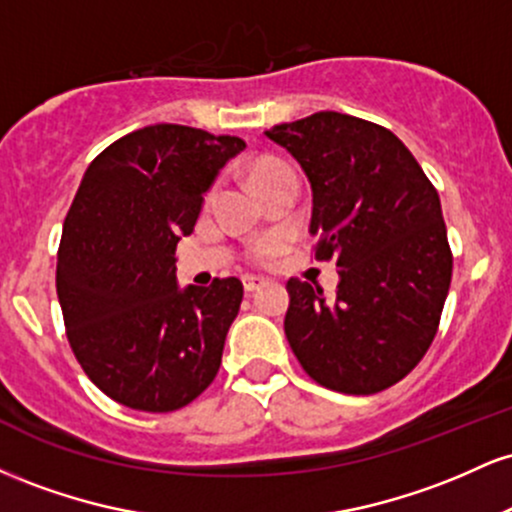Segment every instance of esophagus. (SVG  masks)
Segmentation results:
<instances>
[{"mask_svg": "<svg viewBox=\"0 0 512 512\" xmlns=\"http://www.w3.org/2000/svg\"><path fill=\"white\" fill-rule=\"evenodd\" d=\"M243 286H245V291H248V293H255L264 286V279H262V276H245Z\"/></svg>", "mask_w": 512, "mask_h": 512, "instance_id": "esophagus-1", "label": "esophagus"}]
</instances>
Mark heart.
I'll list each match as a JSON object with an SVG mask.
<instances>
[{
  "label": "heart",
  "instance_id": "heart-1",
  "mask_svg": "<svg viewBox=\"0 0 512 512\" xmlns=\"http://www.w3.org/2000/svg\"><path fill=\"white\" fill-rule=\"evenodd\" d=\"M284 175H296V173H293V168L289 166V163L281 161V158H274V156L257 158V161H252L248 168V180L255 192L264 190L269 182L284 178ZM211 197H214V190L209 192L207 199H211ZM281 250H284V238L267 236V238L255 240V243L250 245L248 257H250V262H255V264H267V262H272Z\"/></svg>",
  "mask_w": 512,
  "mask_h": 512
}]
</instances>
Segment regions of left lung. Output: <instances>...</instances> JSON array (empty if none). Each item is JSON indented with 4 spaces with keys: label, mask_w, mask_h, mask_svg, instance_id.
Returning a JSON list of instances; mask_svg holds the SVG:
<instances>
[{
    "label": "left lung",
    "mask_w": 512,
    "mask_h": 512,
    "mask_svg": "<svg viewBox=\"0 0 512 512\" xmlns=\"http://www.w3.org/2000/svg\"><path fill=\"white\" fill-rule=\"evenodd\" d=\"M313 187L315 260H337L332 296L291 279L284 332L305 373L375 395L416 368L436 337L452 250L433 182L390 129L344 113L276 125Z\"/></svg>",
    "instance_id": "obj_1"
}]
</instances>
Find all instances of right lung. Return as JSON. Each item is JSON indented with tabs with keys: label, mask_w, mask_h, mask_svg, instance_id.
<instances>
[{
	"label": "right lung",
	"mask_w": 512,
	"mask_h": 512,
	"mask_svg": "<svg viewBox=\"0 0 512 512\" xmlns=\"http://www.w3.org/2000/svg\"><path fill=\"white\" fill-rule=\"evenodd\" d=\"M245 142L151 125L103 149L84 173L57 250V298L91 383L139 411L187 407L214 383L236 320V276L178 289L175 245L204 192Z\"/></svg>",
	"instance_id": "right-lung-1"
}]
</instances>
